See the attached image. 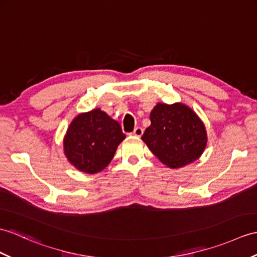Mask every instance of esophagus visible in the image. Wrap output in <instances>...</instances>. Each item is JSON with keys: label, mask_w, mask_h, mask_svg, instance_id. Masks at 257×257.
I'll use <instances>...</instances> for the list:
<instances>
[{"label": "esophagus", "mask_w": 257, "mask_h": 257, "mask_svg": "<svg viewBox=\"0 0 257 257\" xmlns=\"http://www.w3.org/2000/svg\"><path fill=\"white\" fill-rule=\"evenodd\" d=\"M142 134H143V129H142L141 127H137V128L134 130V133H133V135L136 136V137H141Z\"/></svg>", "instance_id": "1"}]
</instances>
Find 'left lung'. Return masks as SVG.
<instances>
[{"instance_id":"obj_1","label":"left lung","mask_w":257,"mask_h":257,"mask_svg":"<svg viewBox=\"0 0 257 257\" xmlns=\"http://www.w3.org/2000/svg\"><path fill=\"white\" fill-rule=\"evenodd\" d=\"M150 120L141 139L168 168H183L204 153L208 142L205 123L187 105L158 103Z\"/></svg>"}]
</instances>
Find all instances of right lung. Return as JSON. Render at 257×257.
I'll list each match as a JSON object with an SVG mask.
<instances>
[{"label": "right lung", "mask_w": 257, "mask_h": 257, "mask_svg": "<svg viewBox=\"0 0 257 257\" xmlns=\"http://www.w3.org/2000/svg\"><path fill=\"white\" fill-rule=\"evenodd\" d=\"M124 138L120 124L95 108L71 121L63 138V152L77 171L96 174L110 163Z\"/></svg>", "instance_id": "obj_1"}]
</instances>
